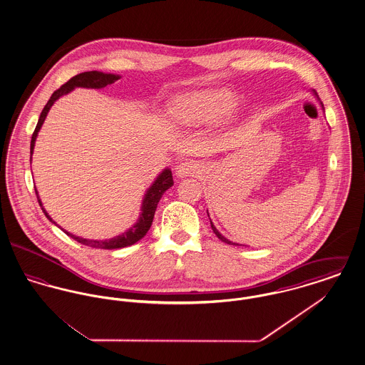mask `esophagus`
<instances>
[{
  "label": "esophagus",
  "mask_w": 365,
  "mask_h": 365,
  "mask_svg": "<svg viewBox=\"0 0 365 365\" xmlns=\"http://www.w3.org/2000/svg\"><path fill=\"white\" fill-rule=\"evenodd\" d=\"M200 173V164L197 161H185L180 163L179 165H176L175 168V175L178 178H187V176H194V175Z\"/></svg>",
  "instance_id": "1"
}]
</instances>
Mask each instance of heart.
Wrapping results in <instances>:
<instances>
[{"instance_id": "1", "label": "heart", "mask_w": 365, "mask_h": 365, "mask_svg": "<svg viewBox=\"0 0 365 365\" xmlns=\"http://www.w3.org/2000/svg\"><path fill=\"white\" fill-rule=\"evenodd\" d=\"M238 93L226 88H202L176 96L170 103L168 113L176 124L201 127L223 122L237 108Z\"/></svg>"}]
</instances>
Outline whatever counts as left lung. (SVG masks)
<instances>
[{
    "label": "left lung",
    "instance_id": "1",
    "mask_svg": "<svg viewBox=\"0 0 365 365\" xmlns=\"http://www.w3.org/2000/svg\"><path fill=\"white\" fill-rule=\"evenodd\" d=\"M312 93H313V96H314V97H316V98H317V101H320V100H319V97H317V94H316V91H314V90H312ZM320 105H322V109H323V110H324V106H323V104H322V101H320ZM207 212H208V210H207ZM209 220H210V217H209ZM210 227H212V230H213V232H215V234H216V237H217V238H219V240H220V241H223V242L228 243V245H238V246H241V245H240V243L232 242V241H230V240H227V238H226V237H225V235H222V234H220V231H219V230H217V228H216V227H215V225H213V223H212V220H210Z\"/></svg>",
    "mask_w": 365,
    "mask_h": 365
}]
</instances>
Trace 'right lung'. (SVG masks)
Instances as JSON below:
<instances>
[{
    "instance_id": "add662e5",
    "label": "right lung",
    "mask_w": 365,
    "mask_h": 365,
    "mask_svg": "<svg viewBox=\"0 0 365 365\" xmlns=\"http://www.w3.org/2000/svg\"><path fill=\"white\" fill-rule=\"evenodd\" d=\"M118 79H120V75L116 73H105L101 71H87V72H82L75 75L73 78H71L70 81L60 87L58 90H56L51 97V100L48 101V104L45 105V108L41 112V116L36 123L35 127L34 134L31 137V146H30V155L33 156L34 153L35 140L38 137V133L42 127V124L45 122L52 105L63 96L71 93L73 88L76 87H85V88H103V87L108 86L115 83ZM31 161V157H30ZM174 185V178H173V171L170 168H164L156 179L155 182L150 185V187L146 190L143 200H142V205H140V213H139L138 220L135 222V225L130 227L128 230H125L122 234L110 238V240H87V238H82L78 235H73L68 231L63 230L68 237L73 238L75 241L79 243H83L86 246H91V247H97V249H122L125 246H131L135 242H138L139 240H142L146 232L149 231V228L152 226L153 217H155V212H156L157 204L161 200L163 194L168 190L171 186ZM35 194L39 202V207L43 210L45 216L52 222L53 225H56V222L53 220L52 217L49 216V213L45 210L42 201L39 200L38 191L35 189ZM57 226V225H56Z\"/></svg>"
}]
</instances>
